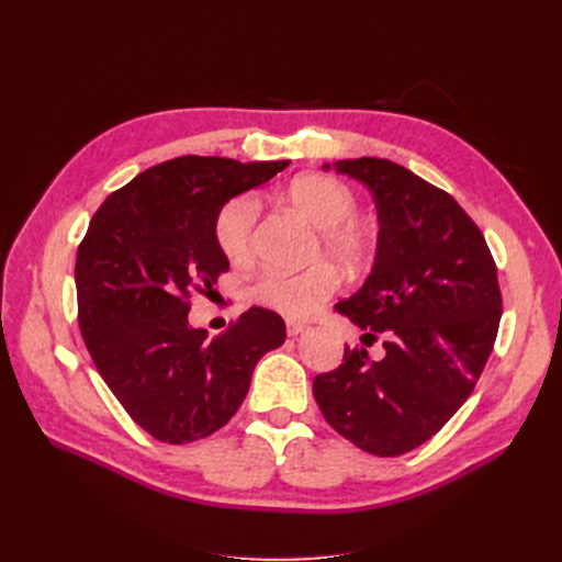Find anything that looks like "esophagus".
<instances>
[{"label":"esophagus","instance_id":"1","mask_svg":"<svg viewBox=\"0 0 562 562\" xmlns=\"http://www.w3.org/2000/svg\"><path fill=\"white\" fill-rule=\"evenodd\" d=\"M285 330H288V335H291V337H297L302 333H307L310 326H307V323H300V321H288L285 323Z\"/></svg>","mask_w":562,"mask_h":562}]
</instances>
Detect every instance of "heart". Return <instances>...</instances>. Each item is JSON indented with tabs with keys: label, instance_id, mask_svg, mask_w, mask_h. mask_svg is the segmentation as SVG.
Instances as JSON below:
<instances>
[{
	"label": "heart",
	"instance_id": "heart-1",
	"mask_svg": "<svg viewBox=\"0 0 562 562\" xmlns=\"http://www.w3.org/2000/svg\"><path fill=\"white\" fill-rule=\"evenodd\" d=\"M291 206L318 229L312 260L330 258L347 271H363L375 258V236L356 220V196L345 182L321 173H304L285 190ZM258 223V201L250 194L234 196L215 217V241L232 262L252 255V232ZM339 277L333 265L316 262L297 274L267 271L252 285V300L291 318H307L337 291Z\"/></svg>",
	"mask_w": 562,
	"mask_h": 562
}]
</instances>
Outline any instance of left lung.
Listing matches in <instances>:
<instances>
[{
	"instance_id": "left-lung-1",
	"label": "left lung",
	"mask_w": 562,
	"mask_h": 562,
	"mask_svg": "<svg viewBox=\"0 0 562 562\" xmlns=\"http://www.w3.org/2000/svg\"><path fill=\"white\" fill-rule=\"evenodd\" d=\"M330 168V164H326ZM375 199L380 232L370 277L335 304L384 359L363 347L316 375L314 398L356 448L396 457L443 429L490 359L502 318L497 267L464 209L443 190L389 159L335 161Z\"/></svg>"
}]
</instances>
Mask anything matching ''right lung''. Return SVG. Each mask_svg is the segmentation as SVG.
Masks as SVG:
<instances>
[{
	"label": "right lung",
	"instance_id": "add662e5",
	"mask_svg": "<svg viewBox=\"0 0 562 562\" xmlns=\"http://www.w3.org/2000/svg\"><path fill=\"white\" fill-rule=\"evenodd\" d=\"M291 161L178 157L112 192L79 244V328L100 378L161 443L206 438L244 403L252 370L283 345L277 312L250 307L217 337L190 326V295L229 269L215 217Z\"/></svg>",
	"mask_w": 562,
	"mask_h": 562
}]
</instances>
